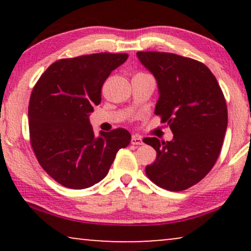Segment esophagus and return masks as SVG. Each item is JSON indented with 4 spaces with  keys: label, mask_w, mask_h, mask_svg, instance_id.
I'll list each match as a JSON object with an SVG mask.
<instances>
[{
    "label": "esophagus",
    "mask_w": 251,
    "mask_h": 251,
    "mask_svg": "<svg viewBox=\"0 0 251 251\" xmlns=\"http://www.w3.org/2000/svg\"><path fill=\"white\" fill-rule=\"evenodd\" d=\"M131 144H132V145H136V146H138V145H143V139L140 138L139 136H132V138H131Z\"/></svg>",
    "instance_id": "1"
}]
</instances>
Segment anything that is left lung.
Listing matches in <instances>:
<instances>
[{
    "label": "left lung",
    "instance_id": "1",
    "mask_svg": "<svg viewBox=\"0 0 251 251\" xmlns=\"http://www.w3.org/2000/svg\"><path fill=\"white\" fill-rule=\"evenodd\" d=\"M137 57L159 85L155 115L174 133L171 142L143 139L156 151L146 175L164 190H187L207 176L221 154L227 128L224 94L201 61L156 51H139Z\"/></svg>",
    "mask_w": 251,
    "mask_h": 251
}]
</instances>
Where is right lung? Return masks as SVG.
Listing matches in <instances>:
<instances>
[{"label": "right lung", "mask_w": 251, "mask_h": 251, "mask_svg": "<svg viewBox=\"0 0 251 251\" xmlns=\"http://www.w3.org/2000/svg\"><path fill=\"white\" fill-rule=\"evenodd\" d=\"M126 53L100 52L54 61L34 85L28 105L29 139L40 166L73 190L106 177L116 153L131 140L128 130L100 131L89 122L101 101V87Z\"/></svg>", "instance_id": "obj_1"}]
</instances>
